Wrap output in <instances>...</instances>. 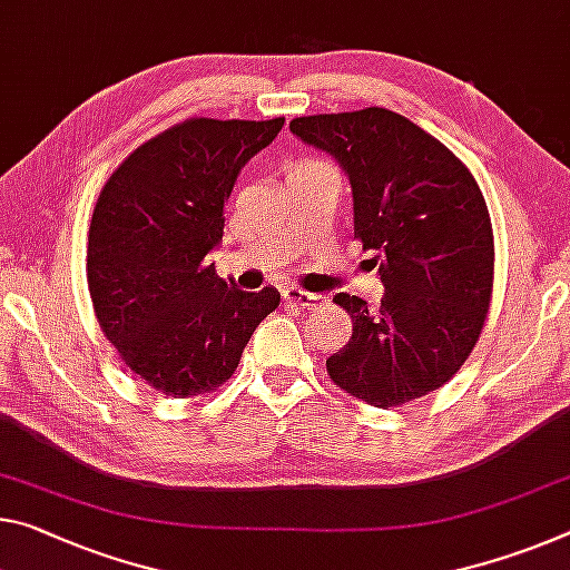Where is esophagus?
I'll use <instances>...</instances> for the list:
<instances>
[{
	"instance_id": "esophagus-1",
	"label": "esophagus",
	"mask_w": 570,
	"mask_h": 570,
	"mask_svg": "<svg viewBox=\"0 0 570 570\" xmlns=\"http://www.w3.org/2000/svg\"><path fill=\"white\" fill-rule=\"evenodd\" d=\"M284 299H286V304L299 306V309H314V306H322L324 302H327V296L314 294V292H302V288L288 286V288H284Z\"/></svg>"
}]
</instances>
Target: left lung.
I'll return each mask as SVG.
<instances>
[{"mask_svg":"<svg viewBox=\"0 0 570 570\" xmlns=\"http://www.w3.org/2000/svg\"><path fill=\"white\" fill-rule=\"evenodd\" d=\"M288 129L347 175L355 238L385 288L377 312L334 296L352 337L327 360L330 377L375 409L436 391L480 340L492 296V223L472 171L387 108L302 116Z\"/></svg>","mask_w":570,"mask_h":570,"instance_id":"1","label":"left lung"}]
</instances>
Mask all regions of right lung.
<instances>
[{
    "mask_svg": "<svg viewBox=\"0 0 570 570\" xmlns=\"http://www.w3.org/2000/svg\"><path fill=\"white\" fill-rule=\"evenodd\" d=\"M284 119H189L124 159L98 195L88 288L124 365L171 399L210 393L238 367L274 286L243 292L205 256L220 246L225 200Z\"/></svg>",
    "mask_w": 570,
    "mask_h": 570,
    "instance_id": "1",
    "label": "right lung"
}]
</instances>
